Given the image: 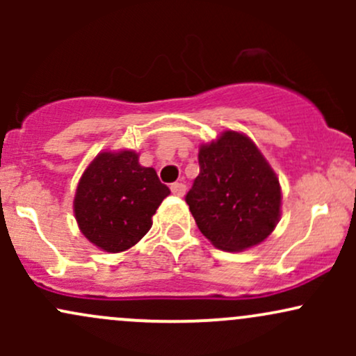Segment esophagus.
Returning a JSON list of instances; mask_svg holds the SVG:
<instances>
[{
  "label": "esophagus",
  "mask_w": 356,
  "mask_h": 356,
  "mask_svg": "<svg viewBox=\"0 0 356 356\" xmlns=\"http://www.w3.org/2000/svg\"><path fill=\"white\" fill-rule=\"evenodd\" d=\"M170 191H172L174 195H179V197H182V195L186 194V184L174 182L172 186H170Z\"/></svg>",
  "instance_id": "obj_1"
}]
</instances>
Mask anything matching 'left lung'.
<instances>
[{
  "label": "left lung",
  "instance_id": "obj_1",
  "mask_svg": "<svg viewBox=\"0 0 356 356\" xmlns=\"http://www.w3.org/2000/svg\"><path fill=\"white\" fill-rule=\"evenodd\" d=\"M199 167L186 202L202 234L222 251L263 243L280 220L281 186L254 142L226 130L201 145Z\"/></svg>",
  "mask_w": 356,
  "mask_h": 356
}]
</instances>
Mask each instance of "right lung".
I'll list each match as a JSON object with an SVG mask.
<instances>
[{
	"instance_id": "obj_1",
	"label": "right lung",
	"mask_w": 356,
	"mask_h": 356,
	"mask_svg": "<svg viewBox=\"0 0 356 356\" xmlns=\"http://www.w3.org/2000/svg\"><path fill=\"white\" fill-rule=\"evenodd\" d=\"M169 187L134 150L100 152L81 174L73 212L81 234L107 252L136 246L152 227V216Z\"/></svg>"
}]
</instances>
